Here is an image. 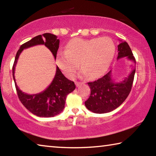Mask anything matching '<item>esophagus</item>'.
<instances>
[{
    "label": "esophagus",
    "mask_w": 156,
    "mask_h": 156,
    "mask_svg": "<svg viewBox=\"0 0 156 156\" xmlns=\"http://www.w3.org/2000/svg\"><path fill=\"white\" fill-rule=\"evenodd\" d=\"M75 83H76V87H78L82 84V83H80V82H76Z\"/></svg>",
    "instance_id": "obj_1"
}]
</instances>
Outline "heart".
Here are the masks:
<instances>
[{
  "mask_svg": "<svg viewBox=\"0 0 156 156\" xmlns=\"http://www.w3.org/2000/svg\"><path fill=\"white\" fill-rule=\"evenodd\" d=\"M115 51L114 42L109 37L83 39L75 38L68 42L65 51H59L56 62L67 76H72L78 67L81 76L95 78L102 76L109 67Z\"/></svg>",
  "mask_w": 156,
  "mask_h": 156,
  "instance_id": "1",
  "label": "heart"
}]
</instances>
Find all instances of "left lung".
<instances>
[{"instance_id": "8db88e82", "label": "left lung", "mask_w": 156, "mask_h": 156, "mask_svg": "<svg viewBox=\"0 0 156 156\" xmlns=\"http://www.w3.org/2000/svg\"><path fill=\"white\" fill-rule=\"evenodd\" d=\"M118 52L117 60L126 57L131 62V72L122 81L115 82L112 78L111 70L102 78L88 83L91 94L84 105L92 112L105 113L112 112L122 104L130 93L136 72V59L125 41H120Z\"/></svg>"}]
</instances>
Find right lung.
<instances>
[{
	"instance_id": "add662e5",
	"label": "right lung",
	"mask_w": 156,
	"mask_h": 156,
	"mask_svg": "<svg viewBox=\"0 0 156 156\" xmlns=\"http://www.w3.org/2000/svg\"><path fill=\"white\" fill-rule=\"evenodd\" d=\"M59 43V39H57L56 35L50 33L43 34V35L37 36L27 43L23 44L15 57L12 73L18 98L26 109L38 117H54L61 113L65 108L67 96L76 89L75 84L73 81L68 80L62 74L58 67H56V74L48 87L41 93L27 94L23 92L17 86L14 78L15 67L23 49L38 44H44V46L51 51L56 59Z\"/></svg>"
}]
</instances>
